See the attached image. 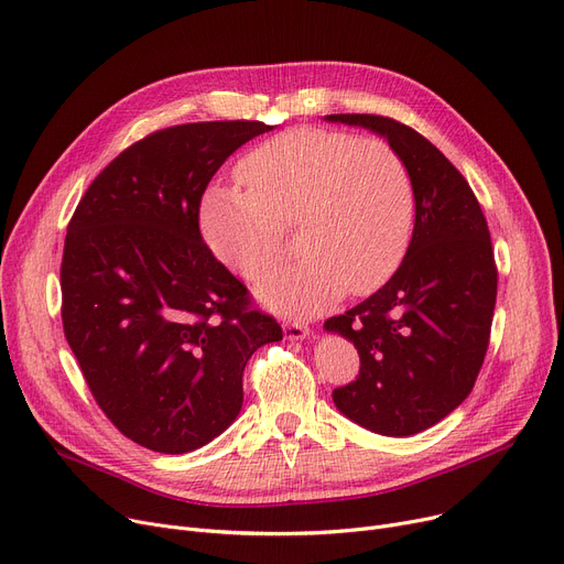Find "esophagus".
I'll return each instance as SVG.
<instances>
[{"label":"esophagus","instance_id":"obj_1","mask_svg":"<svg viewBox=\"0 0 564 564\" xmlns=\"http://www.w3.org/2000/svg\"><path fill=\"white\" fill-rule=\"evenodd\" d=\"M283 334H285V338H290V340H302V338H306L311 332H308L306 324H302V322H297V319H288V322L283 324Z\"/></svg>","mask_w":564,"mask_h":564}]
</instances>
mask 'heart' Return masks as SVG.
<instances>
[{"mask_svg": "<svg viewBox=\"0 0 564 564\" xmlns=\"http://www.w3.org/2000/svg\"><path fill=\"white\" fill-rule=\"evenodd\" d=\"M242 189L215 187L200 228L215 256L258 276L283 253L294 226L300 260L267 272L258 297L276 311L315 315L345 290L366 294L400 267L416 215L409 166L381 139L340 130L290 128L240 162Z\"/></svg>", "mask_w": 564, "mask_h": 564, "instance_id": "b5f03b06", "label": "heart"}]
</instances>
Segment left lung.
<instances>
[{
  "instance_id": "8db88e82",
  "label": "left lung",
  "mask_w": 564,
  "mask_h": 564,
  "mask_svg": "<svg viewBox=\"0 0 564 564\" xmlns=\"http://www.w3.org/2000/svg\"><path fill=\"white\" fill-rule=\"evenodd\" d=\"M368 128L409 166L416 224L398 272L324 329L354 343L359 377L334 391L340 413L383 436L419 434L457 409L485 364L498 272L480 203L434 143L389 116L332 113Z\"/></svg>"
}]
</instances>
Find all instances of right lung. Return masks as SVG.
I'll use <instances>...</instances> for the list:
<instances>
[{
	"label": "right lung",
	"instance_id": "right-lung-1",
	"mask_svg": "<svg viewBox=\"0 0 564 564\" xmlns=\"http://www.w3.org/2000/svg\"><path fill=\"white\" fill-rule=\"evenodd\" d=\"M260 121L158 130L88 185L62 260L64 334L98 406L139 446L192 453L242 409L251 354L279 322L203 242L200 198Z\"/></svg>",
	"mask_w": 564,
	"mask_h": 564
}]
</instances>
